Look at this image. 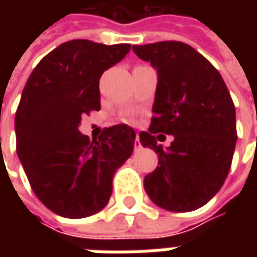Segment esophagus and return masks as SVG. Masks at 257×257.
Returning a JSON list of instances; mask_svg holds the SVG:
<instances>
[{
    "label": "esophagus",
    "mask_w": 257,
    "mask_h": 257,
    "mask_svg": "<svg viewBox=\"0 0 257 257\" xmlns=\"http://www.w3.org/2000/svg\"><path fill=\"white\" fill-rule=\"evenodd\" d=\"M140 147H142V145H140L139 136H138V134H136V139H135V149L138 150V149H140Z\"/></svg>",
    "instance_id": "obj_1"
}]
</instances>
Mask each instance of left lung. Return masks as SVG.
Returning a JSON list of instances; mask_svg holds the SVG:
<instances>
[{
    "label": "left lung",
    "instance_id": "8db88e82",
    "mask_svg": "<svg viewBox=\"0 0 257 257\" xmlns=\"http://www.w3.org/2000/svg\"><path fill=\"white\" fill-rule=\"evenodd\" d=\"M132 49L158 75L154 117L149 132L139 134L140 145L158 156V167L145 178L146 193L162 209H198L221 189L231 167L237 125L230 92L209 60L184 42ZM156 133L172 134L171 146L158 145Z\"/></svg>",
    "mask_w": 257,
    "mask_h": 257
}]
</instances>
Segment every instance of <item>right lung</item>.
I'll list each match as a JSON object with an SVG mask.
<instances>
[{"label":"right lung","mask_w":257,"mask_h":257,"mask_svg":"<svg viewBox=\"0 0 257 257\" xmlns=\"http://www.w3.org/2000/svg\"><path fill=\"white\" fill-rule=\"evenodd\" d=\"M129 51V44L67 41L26 82L15 118L16 151L33 191L56 215L81 219L100 212L117 169L132 156L136 134L125 123L92 142L78 129L84 114L100 110L101 74Z\"/></svg>","instance_id":"add662e5"}]
</instances>
